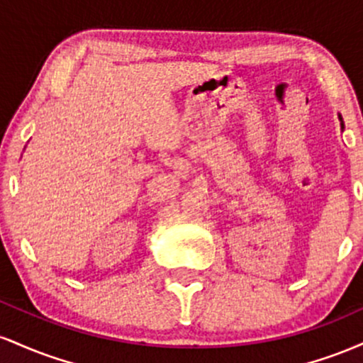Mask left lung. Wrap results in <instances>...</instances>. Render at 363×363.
<instances>
[{"instance_id":"8db88e82","label":"left lung","mask_w":363,"mask_h":363,"mask_svg":"<svg viewBox=\"0 0 363 363\" xmlns=\"http://www.w3.org/2000/svg\"><path fill=\"white\" fill-rule=\"evenodd\" d=\"M340 121H341V128H343V119H341V116H340Z\"/></svg>"}]
</instances>
